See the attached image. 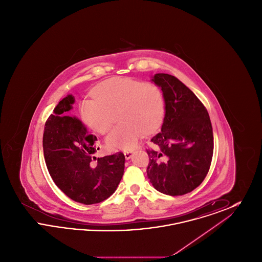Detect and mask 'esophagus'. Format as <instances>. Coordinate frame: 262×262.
Instances as JSON below:
<instances>
[{
  "instance_id": "34e87169",
  "label": "esophagus",
  "mask_w": 262,
  "mask_h": 262,
  "mask_svg": "<svg viewBox=\"0 0 262 262\" xmlns=\"http://www.w3.org/2000/svg\"><path fill=\"white\" fill-rule=\"evenodd\" d=\"M124 154H125V159L128 160V159H130V158L133 157V154H134V153H133L132 151H125Z\"/></svg>"
}]
</instances>
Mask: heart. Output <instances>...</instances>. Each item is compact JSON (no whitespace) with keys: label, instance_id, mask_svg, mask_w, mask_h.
<instances>
[{"label":"heart","instance_id":"b5f03b06","mask_svg":"<svg viewBox=\"0 0 262 262\" xmlns=\"http://www.w3.org/2000/svg\"><path fill=\"white\" fill-rule=\"evenodd\" d=\"M95 98L83 100L80 115L90 128L106 134L112 127L115 114L123 124L116 126L106 138L112 149L132 150L144 132L149 134L162 124L165 101L157 85L132 78L116 77L94 89Z\"/></svg>","mask_w":262,"mask_h":262}]
</instances>
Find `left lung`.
<instances>
[{
    "mask_svg": "<svg viewBox=\"0 0 262 262\" xmlns=\"http://www.w3.org/2000/svg\"><path fill=\"white\" fill-rule=\"evenodd\" d=\"M165 117L161 132L151 138L147 177L158 191L183 195L199 187L211 165L213 132L208 112L195 94L177 77L156 74Z\"/></svg>",
    "mask_w": 262,
    "mask_h": 262,
    "instance_id": "obj_1",
    "label": "left lung"
}]
</instances>
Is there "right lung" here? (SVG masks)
Segmentation results:
<instances>
[{"label":"right lung","mask_w":262,"mask_h":262,"mask_svg":"<svg viewBox=\"0 0 262 262\" xmlns=\"http://www.w3.org/2000/svg\"><path fill=\"white\" fill-rule=\"evenodd\" d=\"M75 97L59 102L48 118L43 135V151L51 178L71 200L83 204L110 198L125 169L122 152L96 158L97 137L89 134L80 120L72 116Z\"/></svg>","instance_id":"right-lung-1"}]
</instances>
